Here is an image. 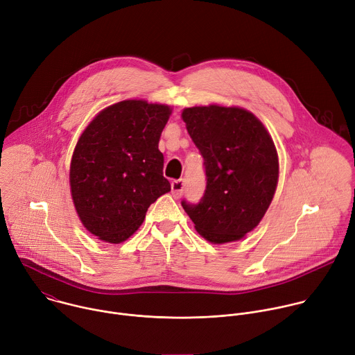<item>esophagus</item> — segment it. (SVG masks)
Wrapping results in <instances>:
<instances>
[{
	"label": "esophagus",
	"mask_w": 355,
	"mask_h": 355,
	"mask_svg": "<svg viewBox=\"0 0 355 355\" xmlns=\"http://www.w3.org/2000/svg\"><path fill=\"white\" fill-rule=\"evenodd\" d=\"M184 187H185V184H184L182 178L171 181V193H173V196L174 198H180L182 195V192H184Z\"/></svg>",
	"instance_id": "esophagus-1"
}]
</instances>
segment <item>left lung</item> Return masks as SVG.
<instances>
[{
	"label": "left lung",
	"mask_w": 355,
	"mask_h": 355,
	"mask_svg": "<svg viewBox=\"0 0 355 355\" xmlns=\"http://www.w3.org/2000/svg\"><path fill=\"white\" fill-rule=\"evenodd\" d=\"M187 130L204 157L207 189L184 211L211 243L240 240L266 215L278 184V155L264 125L236 107L182 111Z\"/></svg>",
	"instance_id": "left-lung-1"
}]
</instances>
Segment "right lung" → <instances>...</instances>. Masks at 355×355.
I'll return each instance as SVG.
<instances>
[{
  "mask_svg": "<svg viewBox=\"0 0 355 355\" xmlns=\"http://www.w3.org/2000/svg\"><path fill=\"white\" fill-rule=\"evenodd\" d=\"M171 110L141 99L101 111L74 148L70 188L84 227L108 243H122L143 223L148 207L171 185L159 150Z\"/></svg>",
  "mask_w": 355,
  "mask_h": 355,
  "instance_id": "right-lung-1",
  "label": "right lung"
}]
</instances>
